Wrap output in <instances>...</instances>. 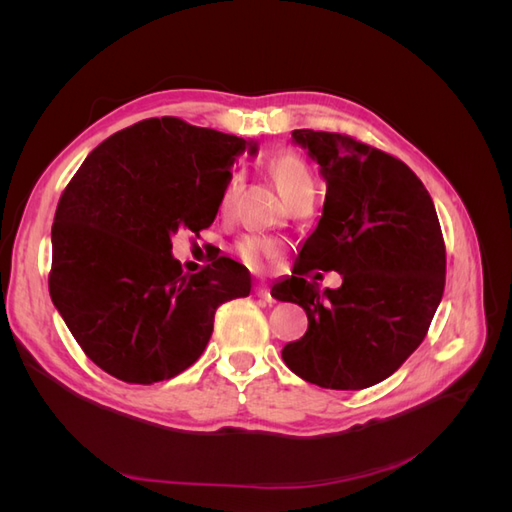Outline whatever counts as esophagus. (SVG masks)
Returning <instances> with one entry per match:
<instances>
[{
  "mask_svg": "<svg viewBox=\"0 0 512 512\" xmlns=\"http://www.w3.org/2000/svg\"><path fill=\"white\" fill-rule=\"evenodd\" d=\"M254 292H256V297H258V299H262V301H267V303L275 301V299H273V294H271V288H269V286H265V284H258V286L254 288Z\"/></svg>",
  "mask_w": 512,
  "mask_h": 512,
  "instance_id": "1",
  "label": "esophagus"
}]
</instances>
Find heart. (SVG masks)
I'll return each mask as SVG.
<instances>
[{
	"instance_id": "heart-1",
	"label": "heart",
	"mask_w": 512,
	"mask_h": 512,
	"mask_svg": "<svg viewBox=\"0 0 512 512\" xmlns=\"http://www.w3.org/2000/svg\"><path fill=\"white\" fill-rule=\"evenodd\" d=\"M267 170L271 177L275 179L277 188L286 196V200H294L297 196L305 192H314V175L309 170L307 162L299 156L297 151H277L271 153L267 158ZM241 177L239 175H230L224 183L222 194H220V213L228 215L235 207V198L239 192ZM237 252L245 265H250L254 269L262 267L265 262L275 260L282 254V245L277 243L271 237L265 235H247L239 239L237 243Z\"/></svg>"
}]
</instances>
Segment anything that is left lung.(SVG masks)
Returning <instances> with one entry per match:
<instances>
[{
  "mask_svg": "<svg viewBox=\"0 0 512 512\" xmlns=\"http://www.w3.org/2000/svg\"><path fill=\"white\" fill-rule=\"evenodd\" d=\"M327 179L322 218L275 299L305 309L307 333L282 359L305 382L359 391L397 371L421 346L440 305L446 247L423 181L391 153L337 132L294 130ZM345 277L319 292L315 270ZM273 294V292H271Z\"/></svg>",
  "mask_w": 512,
  "mask_h": 512,
  "instance_id": "obj_1",
  "label": "left lung"
}]
</instances>
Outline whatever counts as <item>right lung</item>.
<instances>
[{
    "instance_id": "obj_1",
    "label": "right lung",
    "mask_w": 512,
    "mask_h": 512,
    "mask_svg": "<svg viewBox=\"0 0 512 512\" xmlns=\"http://www.w3.org/2000/svg\"><path fill=\"white\" fill-rule=\"evenodd\" d=\"M245 138L153 117L108 136L66 185L51 230L49 292L76 344L128 384L179 376L198 361L215 309L247 297L250 273L226 256L185 275L170 235L218 215Z\"/></svg>"
}]
</instances>
